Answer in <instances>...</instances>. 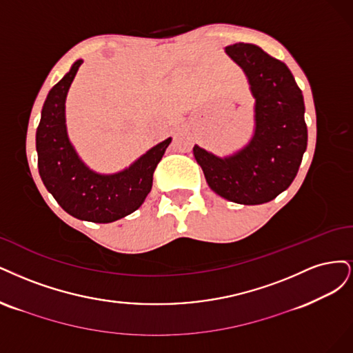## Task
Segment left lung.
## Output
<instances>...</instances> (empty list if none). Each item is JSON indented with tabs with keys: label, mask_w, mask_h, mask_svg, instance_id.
<instances>
[{
	"label": "left lung",
	"mask_w": 353,
	"mask_h": 353,
	"mask_svg": "<svg viewBox=\"0 0 353 353\" xmlns=\"http://www.w3.org/2000/svg\"><path fill=\"white\" fill-rule=\"evenodd\" d=\"M225 54L243 70L255 99L254 133L236 152L219 157L193 146L211 190L259 205L279 196L296 177L308 142L303 95L289 67L254 43H233Z\"/></svg>",
	"instance_id": "obj_1"
}]
</instances>
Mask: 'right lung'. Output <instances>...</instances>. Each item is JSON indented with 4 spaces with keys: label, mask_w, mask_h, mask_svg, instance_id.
<instances>
[{
    "label": "right lung",
    "mask_w": 353,
    "mask_h": 353,
    "mask_svg": "<svg viewBox=\"0 0 353 353\" xmlns=\"http://www.w3.org/2000/svg\"><path fill=\"white\" fill-rule=\"evenodd\" d=\"M82 63H73L43 102L37 129L39 176L59 205L74 219L112 223L142 205L172 138L152 146L121 172L102 174L89 168L70 142L65 124L67 92Z\"/></svg>",
    "instance_id": "right-lung-1"
}]
</instances>
